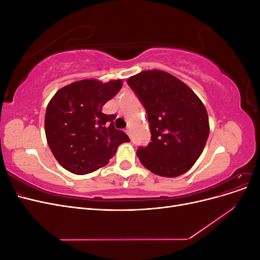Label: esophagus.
<instances>
[{"instance_id":"obj_1","label":"esophagus","mask_w":260,"mask_h":260,"mask_svg":"<svg viewBox=\"0 0 260 260\" xmlns=\"http://www.w3.org/2000/svg\"><path fill=\"white\" fill-rule=\"evenodd\" d=\"M125 132L128 133V136H130V135H131V128H130V125H128L127 129H125Z\"/></svg>"}]
</instances>
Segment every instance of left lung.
<instances>
[{"instance_id":"1","label":"left lung","mask_w":260,"mask_h":260,"mask_svg":"<svg viewBox=\"0 0 260 260\" xmlns=\"http://www.w3.org/2000/svg\"><path fill=\"white\" fill-rule=\"evenodd\" d=\"M142 102L151 140L137 155L153 174L175 178L191 169L209 136L205 105L183 81L159 69L143 70L127 80Z\"/></svg>"}]
</instances>
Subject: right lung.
<instances>
[{"label": "right lung", "mask_w": 260, "mask_h": 260, "mask_svg": "<svg viewBox=\"0 0 260 260\" xmlns=\"http://www.w3.org/2000/svg\"><path fill=\"white\" fill-rule=\"evenodd\" d=\"M122 80L84 79L62 86L49 102L44 129L49 147L61 167L86 175L106 166L118 146L130 142L114 125L115 115L102 107L119 92Z\"/></svg>", "instance_id": "obj_1"}]
</instances>
